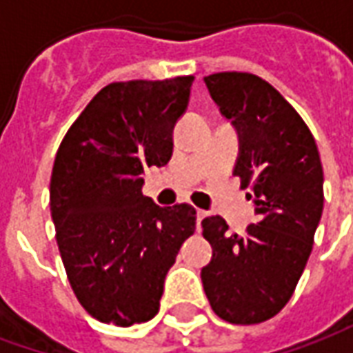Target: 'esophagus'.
Returning <instances> with one entry per match:
<instances>
[{
  "label": "esophagus",
  "instance_id": "obj_1",
  "mask_svg": "<svg viewBox=\"0 0 353 353\" xmlns=\"http://www.w3.org/2000/svg\"><path fill=\"white\" fill-rule=\"evenodd\" d=\"M206 212H204V210H199V212H196V227H199L200 229V223H202V219H204V217H206Z\"/></svg>",
  "mask_w": 353,
  "mask_h": 353
}]
</instances>
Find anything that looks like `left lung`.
I'll list each match as a JSON object with an SVG mask.
<instances>
[{
	"instance_id": "1",
	"label": "left lung",
	"mask_w": 353,
	"mask_h": 353,
	"mask_svg": "<svg viewBox=\"0 0 353 353\" xmlns=\"http://www.w3.org/2000/svg\"><path fill=\"white\" fill-rule=\"evenodd\" d=\"M240 138L234 176L250 189L257 223L230 234L219 215L202 221L214 255L200 272L214 312L236 325L274 318L288 304L310 257L323 212V168L303 117L253 73L204 77Z\"/></svg>"
}]
</instances>
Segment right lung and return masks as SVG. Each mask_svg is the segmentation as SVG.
Listing matches in <instances>:
<instances>
[{
	"label": "right lung",
	"instance_id": "add662e5",
	"mask_svg": "<svg viewBox=\"0 0 353 353\" xmlns=\"http://www.w3.org/2000/svg\"><path fill=\"white\" fill-rule=\"evenodd\" d=\"M194 77L111 83L94 96L58 147L50 215L77 301L101 323L154 318L164 278L196 229L191 204L143 196V168L164 166Z\"/></svg>",
	"mask_w": 353,
	"mask_h": 353
}]
</instances>
